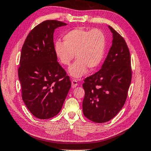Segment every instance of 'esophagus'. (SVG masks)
I'll list each match as a JSON object with an SVG mask.
<instances>
[{
  "instance_id": "34e87169",
  "label": "esophagus",
  "mask_w": 151,
  "mask_h": 151,
  "mask_svg": "<svg viewBox=\"0 0 151 151\" xmlns=\"http://www.w3.org/2000/svg\"><path fill=\"white\" fill-rule=\"evenodd\" d=\"M77 86H78V81L76 79H73L72 81V88H74Z\"/></svg>"
}]
</instances>
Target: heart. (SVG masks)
<instances>
[{"instance_id":"1","label":"heart","mask_w":151,"mask_h":151,"mask_svg":"<svg viewBox=\"0 0 151 151\" xmlns=\"http://www.w3.org/2000/svg\"><path fill=\"white\" fill-rule=\"evenodd\" d=\"M63 43H55V54L64 66H69L75 55L77 60L68 70L72 77H81L88 68L93 71L101 63L106 41L105 33L101 29H73L63 36Z\"/></svg>"}]
</instances>
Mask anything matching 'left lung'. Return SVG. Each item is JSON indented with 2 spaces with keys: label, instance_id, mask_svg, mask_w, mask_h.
<instances>
[{
  "label": "left lung",
  "instance_id": "8db88e82",
  "mask_svg": "<svg viewBox=\"0 0 151 151\" xmlns=\"http://www.w3.org/2000/svg\"><path fill=\"white\" fill-rule=\"evenodd\" d=\"M112 44L101 68L84 80L83 111L92 122L105 123L125 104L132 79L130 55L125 40L111 26Z\"/></svg>",
  "mask_w": 151,
  "mask_h": 151
}]
</instances>
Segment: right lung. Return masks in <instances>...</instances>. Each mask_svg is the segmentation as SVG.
<instances>
[{"label": "right lung", "instance_id": "right-lung-1", "mask_svg": "<svg viewBox=\"0 0 151 151\" xmlns=\"http://www.w3.org/2000/svg\"><path fill=\"white\" fill-rule=\"evenodd\" d=\"M66 23L41 22L29 33L22 46L18 75L22 98L37 118H53L61 111L71 87L65 70L58 62L53 33Z\"/></svg>", "mask_w": 151, "mask_h": 151}]
</instances>
